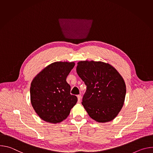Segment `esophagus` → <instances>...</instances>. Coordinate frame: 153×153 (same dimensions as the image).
<instances>
[{
  "label": "esophagus",
  "mask_w": 153,
  "mask_h": 153,
  "mask_svg": "<svg viewBox=\"0 0 153 153\" xmlns=\"http://www.w3.org/2000/svg\"><path fill=\"white\" fill-rule=\"evenodd\" d=\"M81 95H78L77 96V99H78V102H80V100H81Z\"/></svg>",
  "instance_id": "esophagus-1"
}]
</instances>
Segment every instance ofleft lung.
I'll return each mask as SVG.
<instances>
[{"instance_id": "left-lung-1", "label": "left lung", "mask_w": 153, "mask_h": 153, "mask_svg": "<svg viewBox=\"0 0 153 153\" xmlns=\"http://www.w3.org/2000/svg\"><path fill=\"white\" fill-rule=\"evenodd\" d=\"M76 71L86 86L82 104L90 117L98 122L114 119L126 95L120 74L111 65L93 60L78 62Z\"/></svg>"}]
</instances>
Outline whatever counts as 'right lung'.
I'll return each instance as SVG.
<instances>
[{
	"mask_svg": "<svg viewBox=\"0 0 153 153\" xmlns=\"http://www.w3.org/2000/svg\"><path fill=\"white\" fill-rule=\"evenodd\" d=\"M74 62H56L49 65L33 80L31 102L39 116L47 122L57 123L66 119L77 98L70 94L66 79Z\"/></svg>",
	"mask_w": 153,
	"mask_h": 153,
	"instance_id": "add662e5",
	"label": "right lung"
}]
</instances>
